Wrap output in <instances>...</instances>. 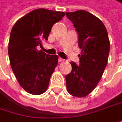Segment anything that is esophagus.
I'll return each instance as SVG.
<instances>
[{
	"mask_svg": "<svg viewBox=\"0 0 122 122\" xmlns=\"http://www.w3.org/2000/svg\"><path fill=\"white\" fill-rule=\"evenodd\" d=\"M58 61H59V62H62V61H64V59H62V58H59V59H58Z\"/></svg>",
	"mask_w": 122,
	"mask_h": 122,
	"instance_id": "1",
	"label": "esophagus"
}]
</instances>
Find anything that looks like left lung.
Wrapping results in <instances>:
<instances>
[{"mask_svg": "<svg viewBox=\"0 0 122 122\" xmlns=\"http://www.w3.org/2000/svg\"><path fill=\"white\" fill-rule=\"evenodd\" d=\"M78 34L81 49L80 64L70 62L72 71L65 77L66 88L71 95L83 97L91 93L100 82L108 62L110 42L104 25L84 10L66 12Z\"/></svg>", "mask_w": 122, "mask_h": 122, "instance_id": "left-lung-1", "label": "left lung"}]
</instances>
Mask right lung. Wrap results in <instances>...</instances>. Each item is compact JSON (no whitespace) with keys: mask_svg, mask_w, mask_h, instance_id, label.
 <instances>
[{"mask_svg":"<svg viewBox=\"0 0 122 122\" xmlns=\"http://www.w3.org/2000/svg\"><path fill=\"white\" fill-rule=\"evenodd\" d=\"M64 15L63 11L35 9L20 18L11 29L8 46L10 65L20 85L30 94H42L49 86L58 56L38 51L37 47L47 40L53 25Z\"/></svg>","mask_w":122,"mask_h":122,"instance_id":"1","label":"right lung"}]
</instances>
